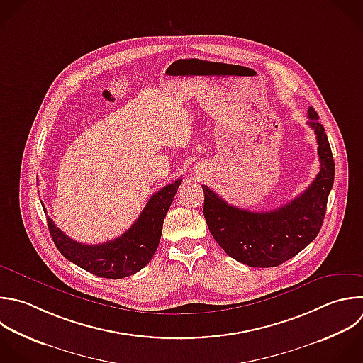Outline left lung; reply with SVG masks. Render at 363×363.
<instances>
[{"instance_id": "left-lung-1", "label": "left lung", "mask_w": 363, "mask_h": 363, "mask_svg": "<svg viewBox=\"0 0 363 363\" xmlns=\"http://www.w3.org/2000/svg\"><path fill=\"white\" fill-rule=\"evenodd\" d=\"M306 122L318 142L320 170L311 186L288 204L265 213L237 208L207 186L204 218L218 245L231 258L257 268L277 267L302 251L318 235L333 186L335 163L318 113L309 108Z\"/></svg>"}]
</instances>
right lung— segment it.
Listing matches in <instances>:
<instances>
[{
	"instance_id": "add662e5",
	"label": "right lung",
	"mask_w": 363,
	"mask_h": 363,
	"mask_svg": "<svg viewBox=\"0 0 363 363\" xmlns=\"http://www.w3.org/2000/svg\"><path fill=\"white\" fill-rule=\"evenodd\" d=\"M180 183L182 180H176L155 193L132 227L121 237L104 244L78 242L47 217L54 244L67 259L94 275L112 279L133 275L153 258L159 247L164 217Z\"/></svg>"
}]
</instances>
